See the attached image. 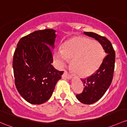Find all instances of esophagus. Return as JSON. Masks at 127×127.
<instances>
[{
  "label": "esophagus",
  "instance_id": "34e87169",
  "mask_svg": "<svg viewBox=\"0 0 127 127\" xmlns=\"http://www.w3.org/2000/svg\"><path fill=\"white\" fill-rule=\"evenodd\" d=\"M62 77L64 78H66V79L69 80V79H70L72 77V76L70 74H69L67 71L64 70V71L63 74V75H62Z\"/></svg>",
  "mask_w": 127,
  "mask_h": 127
}]
</instances>
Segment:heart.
<instances>
[{"instance_id": "1", "label": "heart", "mask_w": 127, "mask_h": 127, "mask_svg": "<svg viewBox=\"0 0 127 127\" xmlns=\"http://www.w3.org/2000/svg\"><path fill=\"white\" fill-rule=\"evenodd\" d=\"M105 52L98 42L85 37H76L67 41L55 53L54 58L60 66L72 60L71 67L77 74L87 77L95 72L103 60Z\"/></svg>"}]
</instances>
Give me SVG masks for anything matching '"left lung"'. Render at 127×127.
<instances>
[{"mask_svg": "<svg viewBox=\"0 0 127 127\" xmlns=\"http://www.w3.org/2000/svg\"><path fill=\"white\" fill-rule=\"evenodd\" d=\"M84 34L98 41L107 54L94 74L81 80L85 88L83 91L77 94L76 97L82 103L89 105L100 99L111 85L114 73L115 52L110 41L105 37L93 32H84Z\"/></svg>", "mask_w": 127, "mask_h": 127, "instance_id": "obj_1", "label": "left lung"}]
</instances>
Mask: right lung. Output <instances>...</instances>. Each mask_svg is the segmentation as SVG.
I'll list each match as a JSON object with an SVG mask.
<instances>
[{
    "mask_svg": "<svg viewBox=\"0 0 127 127\" xmlns=\"http://www.w3.org/2000/svg\"><path fill=\"white\" fill-rule=\"evenodd\" d=\"M55 33L53 29L34 31L19 40L14 52L16 87L25 100L33 105L44 103L51 97L63 74L52 65Z\"/></svg>",
    "mask_w": 127,
    "mask_h": 127,
    "instance_id": "right-lung-1",
    "label": "right lung"
}]
</instances>
